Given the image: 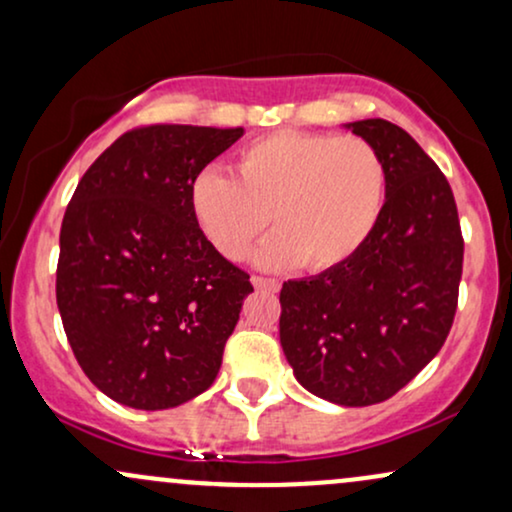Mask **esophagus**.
Here are the masks:
<instances>
[{"mask_svg":"<svg viewBox=\"0 0 512 512\" xmlns=\"http://www.w3.org/2000/svg\"><path fill=\"white\" fill-rule=\"evenodd\" d=\"M252 286L257 288V291H272L276 293L281 288V283L276 279H267V276H252Z\"/></svg>","mask_w":512,"mask_h":512,"instance_id":"obj_1","label":"esophagus"}]
</instances>
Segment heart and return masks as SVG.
I'll list each match as a JSON object with an SVG mask.
<instances>
[{
  "label": "heart",
  "instance_id": "1",
  "mask_svg": "<svg viewBox=\"0 0 512 512\" xmlns=\"http://www.w3.org/2000/svg\"><path fill=\"white\" fill-rule=\"evenodd\" d=\"M386 202V164L355 135L276 131L252 140L233 159V178L207 169L190 186L193 217L226 260L257 252L267 269L326 272L348 262L377 229Z\"/></svg>",
  "mask_w": 512,
  "mask_h": 512
}]
</instances>
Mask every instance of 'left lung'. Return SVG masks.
Masks as SVG:
<instances>
[{
	"label": "left lung",
	"mask_w": 512,
	"mask_h": 512,
	"mask_svg": "<svg viewBox=\"0 0 512 512\" xmlns=\"http://www.w3.org/2000/svg\"><path fill=\"white\" fill-rule=\"evenodd\" d=\"M386 164V202L348 262L281 288L279 336L295 379L329 403L391 398L439 353L463 276V233L446 176L403 128L346 123Z\"/></svg>",
	"instance_id": "obj_1"
}]
</instances>
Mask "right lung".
<instances>
[{"mask_svg":"<svg viewBox=\"0 0 512 512\" xmlns=\"http://www.w3.org/2000/svg\"><path fill=\"white\" fill-rule=\"evenodd\" d=\"M243 128L123 133L78 181L59 233L57 305L80 369L135 410L212 386L250 276L212 248L190 186Z\"/></svg>","mask_w":512,"mask_h":512,"instance_id":"obj_1","label":"right lung"}]
</instances>
